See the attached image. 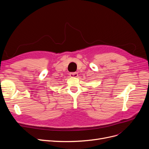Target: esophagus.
<instances>
[{"label":"esophagus","instance_id":"1","mask_svg":"<svg viewBox=\"0 0 149 149\" xmlns=\"http://www.w3.org/2000/svg\"><path fill=\"white\" fill-rule=\"evenodd\" d=\"M69 75L71 77H77L79 75H78L77 72H70L69 74Z\"/></svg>","mask_w":149,"mask_h":149}]
</instances>
